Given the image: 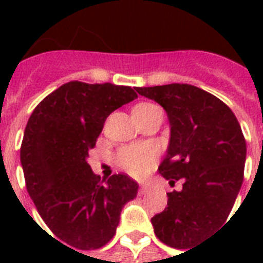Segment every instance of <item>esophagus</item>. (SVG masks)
Returning a JSON list of instances; mask_svg holds the SVG:
<instances>
[{
	"label": "esophagus",
	"mask_w": 263,
	"mask_h": 263,
	"mask_svg": "<svg viewBox=\"0 0 263 263\" xmlns=\"http://www.w3.org/2000/svg\"><path fill=\"white\" fill-rule=\"evenodd\" d=\"M149 192V187L146 184H139V194H145Z\"/></svg>",
	"instance_id": "esophagus-1"
}]
</instances>
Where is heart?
<instances>
[{"label":"heart","instance_id":"obj_1","mask_svg":"<svg viewBox=\"0 0 263 263\" xmlns=\"http://www.w3.org/2000/svg\"><path fill=\"white\" fill-rule=\"evenodd\" d=\"M156 105L141 103L134 107L132 112H143ZM158 160V152L149 145H129L121 148L115 155V163L120 169L134 177H143L152 171Z\"/></svg>","mask_w":263,"mask_h":263}]
</instances>
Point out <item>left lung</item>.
<instances>
[{
	"instance_id": "8db88e82",
	"label": "left lung",
	"mask_w": 263,
	"mask_h": 263,
	"mask_svg": "<svg viewBox=\"0 0 263 263\" xmlns=\"http://www.w3.org/2000/svg\"><path fill=\"white\" fill-rule=\"evenodd\" d=\"M137 91L166 109L171 142L159 173L171 184L183 182L182 192L167 193V207L152 217L154 231L172 248L193 249L228 218L242 186V129L226 103L198 87L173 83Z\"/></svg>"
}]
</instances>
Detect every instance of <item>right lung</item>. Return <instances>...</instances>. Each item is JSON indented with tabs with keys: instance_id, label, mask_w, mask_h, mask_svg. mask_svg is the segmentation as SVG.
<instances>
[{
	"instance_id": "1",
	"label": "right lung",
	"mask_w": 263,
	"mask_h": 263,
	"mask_svg": "<svg viewBox=\"0 0 263 263\" xmlns=\"http://www.w3.org/2000/svg\"><path fill=\"white\" fill-rule=\"evenodd\" d=\"M135 91L111 83L69 81L43 98L28 120L21 145L26 190L67 248L90 251L109 242L121 210L137 196L138 183L129 176L101 180L87 163L107 117L135 100Z\"/></svg>"
}]
</instances>
